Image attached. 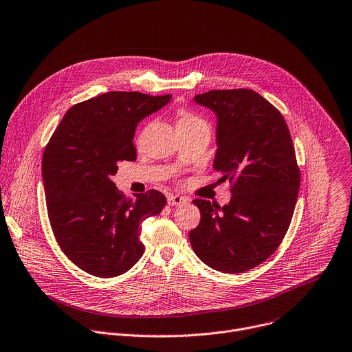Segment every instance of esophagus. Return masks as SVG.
Returning a JSON list of instances; mask_svg holds the SVG:
<instances>
[{
    "label": "esophagus",
    "mask_w": 352,
    "mask_h": 352,
    "mask_svg": "<svg viewBox=\"0 0 352 352\" xmlns=\"http://www.w3.org/2000/svg\"><path fill=\"white\" fill-rule=\"evenodd\" d=\"M187 200L182 196H179V194H170V196L168 197V204L169 206H173V207H177V206H183L186 204Z\"/></svg>",
    "instance_id": "obj_1"
}]
</instances>
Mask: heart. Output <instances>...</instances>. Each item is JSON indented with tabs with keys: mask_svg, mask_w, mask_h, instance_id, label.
Here are the masks:
<instances>
[{
	"mask_svg": "<svg viewBox=\"0 0 352 352\" xmlns=\"http://www.w3.org/2000/svg\"><path fill=\"white\" fill-rule=\"evenodd\" d=\"M196 122H201L197 116H194L192 113H190L187 110H180L179 111L177 124H187V123H196Z\"/></svg>",
	"mask_w": 352,
	"mask_h": 352,
	"instance_id": "b5f03b06",
	"label": "heart"
}]
</instances>
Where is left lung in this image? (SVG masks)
<instances>
[{"instance_id":"obj_1","label":"left lung","mask_w":352,"mask_h":352,"mask_svg":"<svg viewBox=\"0 0 352 352\" xmlns=\"http://www.w3.org/2000/svg\"><path fill=\"white\" fill-rule=\"evenodd\" d=\"M194 102L217 116L214 170L232 183L219 207L197 199L200 223L188 233L197 257L221 272L254 268L277 250L289 228L300 184L283 114L252 89L210 91Z\"/></svg>"}]
</instances>
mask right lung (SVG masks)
Returning a JSON list of instances; mask_svg holds the SVG:
<instances>
[{"label": "right lung", "mask_w": 352, "mask_h": 352, "mask_svg": "<svg viewBox=\"0 0 352 352\" xmlns=\"http://www.w3.org/2000/svg\"><path fill=\"white\" fill-rule=\"evenodd\" d=\"M170 95L107 92L74 104L45 148L42 175L47 212L64 254L88 274H124L142 256L141 222L158 215V190L127 199L111 176L119 162L137 160L135 129Z\"/></svg>", "instance_id": "1"}]
</instances>
